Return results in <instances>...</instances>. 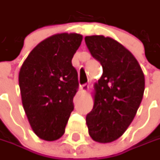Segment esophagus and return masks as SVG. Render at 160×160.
I'll return each instance as SVG.
<instances>
[{
	"instance_id": "34e87169",
	"label": "esophagus",
	"mask_w": 160,
	"mask_h": 160,
	"mask_svg": "<svg viewBox=\"0 0 160 160\" xmlns=\"http://www.w3.org/2000/svg\"><path fill=\"white\" fill-rule=\"evenodd\" d=\"M88 90H89V85L86 84V83L80 86V92H81L82 93H86V92H87Z\"/></svg>"
}]
</instances>
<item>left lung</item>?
Masks as SVG:
<instances>
[{
	"mask_svg": "<svg viewBox=\"0 0 160 160\" xmlns=\"http://www.w3.org/2000/svg\"><path fill=\"white\" fill-rule=\"evenodd\" d=\"M92 56L102 66V77L94 84V104L86 116L93 141H116L132 123L144 92L145 79L138 61L121 43L110 37L84 38Z\"/></svg>",
	"mask_w": 160,
	"mask_h": 160,
	"instance_id": "obj_1",
	"label": "left lung"
}]
</instances>
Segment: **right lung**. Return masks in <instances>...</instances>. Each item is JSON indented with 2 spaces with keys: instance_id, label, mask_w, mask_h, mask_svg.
<instances>
[{
  "instance_id": "1",
  "label": "right lung",
  "mask_w": 160,
  "mask_h": 160,
  "mask_svg": "<svg viewBox=\"0 0 160 160\" xmlns=\"http://www.w3.org/2000/svg\"><path fill=\"white\" fill-rule=\"evenodd\" d=\"M82 40L75 33L52 35L34 47L20 68L23 108L33 131L42 140L52 142L64 134L79 86L72 58Z\"/></svg>"
}]
</instances>
